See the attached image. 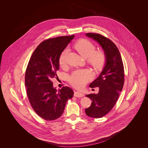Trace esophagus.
I'll use <instances>...</instances> for the list:
<instances>
[{
	"instance_id": "34e87169",
	"label": "esophagus",
	"mask_w": 148,
	"mask_h": 148,
	"mask_svg": "<svg viewBox=\"0 0 148 148\" xmlns=\"http://www.w3.org/2000/svg\"><path fill=\"white\" fill-rule=\"evenodd\" d=\"M74 96L77 97H82L84 96V95L83 93L78 92V91H75L74 92Z\"/></svg>"
}]
</instances>
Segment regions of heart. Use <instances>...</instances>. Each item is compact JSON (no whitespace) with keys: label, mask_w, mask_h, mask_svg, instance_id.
Returning <instances> with one entry per match:
<instances>
[{"label":"heart","mask_w":148,"mask_h":148,"mask_svg":"<svg viewBox=\"0 0 148 148\" xmlns=\"http://www.w3.org/2000/svg\"><path fill=\"white\" fill-rule=\"evenodd\" d=\"M75 48L83 57L86 58L87 62L95 70H100L104 66L106 62L105 52L98 50L95 51L96 47L92 42L87 39H81L76 42ZM69 50L64 49L59 56V62L60 66L66 65V58ZM92 78V74L88 69H78L73 71L68 77L69 83L76 88H82Z\"/></svg>","instance_id":"1"}]
</instances>
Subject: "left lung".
<instances>
[{
	"instance_id": "8db88e82",
	"label": "left lung",
	"mask_w": 148,
	"mask_h": 148,
	"mask_svg": "<svg viewBox=\"0 0 148 148\" xmlns=\"http://www.w3.org/2000/svg\"><path fill=\"white\" fill-rule=\"evenodd\" d=\"M86 35L100 44L106 56L102 72L89 84L90 88L99 87V92L86 96L92 102L85 109V113L88 117L97 119L108 114L117 102L124 84V67L119 49L111 40L97 33H89Z\"/></svg>"
}]
</instances>
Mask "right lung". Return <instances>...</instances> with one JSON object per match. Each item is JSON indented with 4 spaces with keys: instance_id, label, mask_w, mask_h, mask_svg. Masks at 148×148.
<instances>
[{
    "instance_id": "obj_1",
    "label": "right lung",
    "mask_w": 148,
    "mask_h": 148,
    "mask_svg": "<svg viewBox=\"0 0 148 148\" xmlns=\"http://www.w3.org/2000/svg\"><path fill=\"white\" fill-rule=\"evenodd\" d=\"M74 35L49 38L42 41L31 56L25 73V86L30 104L39 117L51 121L59 118L66 102L73 96L68 86L60 90L53 87L51 79L58 78L59 59Z\"/></svg>"
}]
</instances>
